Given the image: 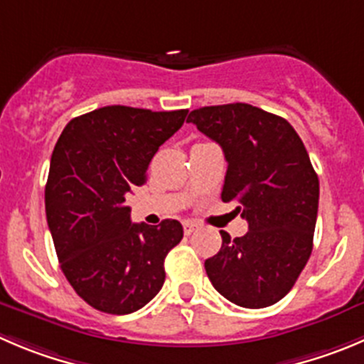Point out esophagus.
<instances>
[{"label": "esophagus", "mask_w": 364, "mask_h": 364, "mask_svg": "<svg viewBox=\"0 0 364 364\" xmlns=\"http://www.w3.org/2000/svg\"><path fill=\"white\" fill-rule=\"evenodd\" d=\"M198 228V225L193 223V221H184V234L186 236H189V234H193V232Z\"/></svg>", "instance_id": "1"}]
</instances>
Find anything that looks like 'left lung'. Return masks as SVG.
<instances>
[{"mask_svg": "<svg viewBox=\"0 0 364 364\" xmlns=\"http://www.w3.org/2000/svg\"><path fill=\"white\" fill-rule=\"evenodd\" d=\"M189 123L225 154L221 200L236 202L245 236L221 230L220 252L205 261L218 293L261 309L288 295L313 252L320 182L306 146L284 117L248 103L202 107Z\"/></svg>", "mask_w": 364, "mask_h": 364, "instance_id": "1", "label": "left lung"}]
</instances>
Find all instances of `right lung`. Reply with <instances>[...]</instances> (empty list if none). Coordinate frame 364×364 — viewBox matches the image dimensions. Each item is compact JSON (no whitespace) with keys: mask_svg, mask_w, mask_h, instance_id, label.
Here are the masks:
<instances>
[{"mask_svg":"<svg viewBox=\"0 0 364 364\" xmlns=\"http://www.w3.org/2000/svg\"><path fill=\"white\" fill-rule=\"evenodd\" d=\"M188 110L109 105L69 121L50 162L44 202L55 250L76 295L95 309L128 314L164 284V259L180 243L176 220L130 221L124 198L146 182L159 146Z\"/></svg>","mask_w":364,"mask_h":364,"instance_id":"right-lung-1","label":"right lung"}]
</instances>
